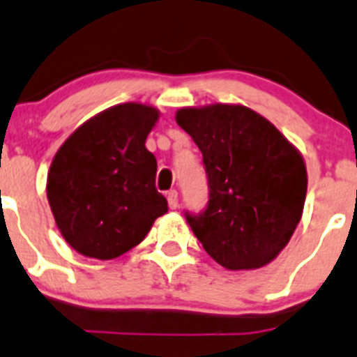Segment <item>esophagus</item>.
<instances>
[{"instance_id": "34e87169", "label": "esophagus", "mask_w": 357, "mask_h": 357, "mask_svg": "<svg viewBox=\"0 0 357 357\" xmlns=\"http://www.w3.org/2000/svg\"><path fill=\"white\" fill-rule=\"evenodd\" d=\"M167 202H169V207H171V209H176V207H178V192H176V190H169Z\"/></svg>"}]
</instances>
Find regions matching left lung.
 Segmentation results:
<instances>
[{
    "label": "left lung",
    "mask_w": 357,
    "mask_h": 357,
    "mask_svg": "<svg viewBox=\"0 0 357 357\" xmlns=\"http://www.w3.org/2000/svg\"><path fill=\"white\" fill-rule=\"evenodd\" d=\"M176 122L202 151L209 200L200 213L185 211V218L207 255L230 271L272 261L302 218V155L245 106L183 108Z\"/></svg>",
    "instance_id": "obj_1"
}]
</instances>
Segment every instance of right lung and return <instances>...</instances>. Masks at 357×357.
Wrapping results in <instances>:
<instances>
[{"label":"right lung","mask_w":357,"mask_h":357,"mask_svg":"<svg viewBox=\"0 0 357 357\" xmlns=\"http://www.w3.org/2000/svg\"><path fill=\"white\" fill-rule=\"evenodd\" d=\"M157 119L151 106H113L76 129L55 155L48 204L62 237L82 255L116 258L167 213L155 188L157 158L144 146Z\"/></svg>","instance_id":"1"}]
</instances>
